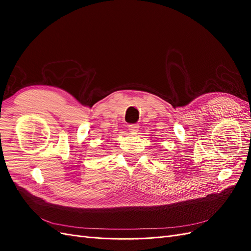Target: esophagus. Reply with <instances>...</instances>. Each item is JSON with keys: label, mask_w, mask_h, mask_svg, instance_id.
Here are the masks:
<instances>
[{"label": "esophagus", "mask_w": 251, "mask_h": 251, "mask_svg": "<svg viewBox=\"0 0 251 251\" xmlns=\"http://www.w3.org/2000/svg\"><path fill=\"white\" fill-rule=\"evenodd\" d=\"M128 130L132 133H137L139 131V126L138 125H130L128 126Z\"/></svg>", "instance_id": "obj_1"}]
</instances>
